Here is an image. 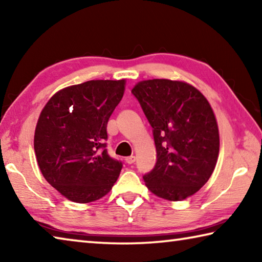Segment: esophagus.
Instances as JSON below:
<instances>
[{
  "label": "esophagus",
  "mask_w": 262,
  "mask_h": 262,
  "mask_svg": "<svg viewBox=\"0 0 262 262\" xmlns=\"http://www.w3.org/2000/svg\"><path fill=\"white\" fill-rule=\"evenodd\" d=\"M125 161L127 164H133L135 162V156H128L125 158Z\"/></svg>",
  "instance_id": "obj_1"
}]
</instances>
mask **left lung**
Segmentation results:
<instances>
[{"mask_svg":"<svg viewBox=\"0 0 262 262\" xmlns=\"http://www.w3.org/2000/svg\"><path fill=\"white\" fill-rule=\"evenodd\" d=\"M132 94L152 127L156 145V164L143 176L147 187L168 201L196 193L209 180L220 151L208 100L189 84L170 79L142 81Z\"/></svg>","mask_w":262,"mask_h":262,"instance_id":"obj_1","label":"left lung"}]
</instances>
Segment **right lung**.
Wrapping results in <instances>:
<instances>
[{"mask_svg": "<svg viewBox=\"0 0 262 262\" xmlns=\"http://www.w3.org/2000/svg\"><path fill=\"white\" fill-rule=\"evenodd\" d=\"M123 91L125 79L88 81L56 92L41 111L34 133L38 165L70 201L101 199L120 174L122 162L110 156L105 141Z\"/></svg>", "mask_w": 262, "mask_h": 262, "instance_id": "obj_1", "label": "right lung"}]
</instances>
